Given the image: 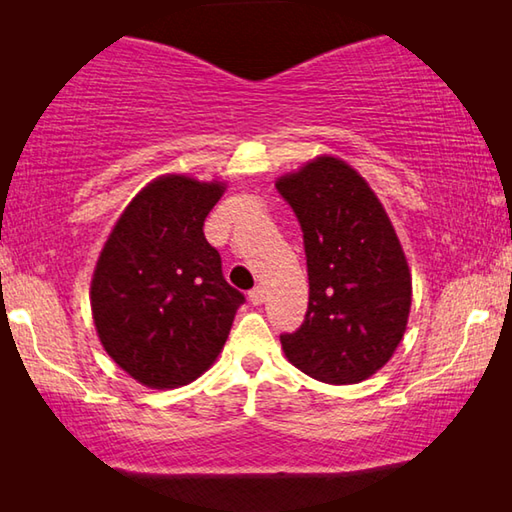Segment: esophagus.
Listing matches in <instances>:
<instances>
[{
	"mask_svg": "<svg viewBox=\"0 0 512 512\" xmlns=\"http://www.w3.org/2000/svg\"><path fill=\"white\" fill-rule=\"evenodd\" d=\"M248 300H250V302H253V305H255V307H259V305H262V302L266 300V291H264L262 287H255L253 291H250V293H248Z\"/></svg>",
	"mask_w": 512,
	"mask_h": 512,
	"instance_id": "1",
	"label": "esophagus"
}]
</instances>
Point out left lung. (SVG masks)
Listing matches in <instances>:
<instances>
[{
	"instance_id": "8db88e82",
	"label": "left lung",
	"mask_w": 512,
	"mask_h": 512,
	"mask_svg": "<svg viewBox=\"0 0 512 512\" xmlns=\"http://www.w3.org/2000/svg\"><path fill=\"white\" fill-rule=\"evenodd\" d=\"M305 237L309 307L282 334L293 366L334 386L359 384L386 366L411 311V268L384 205L361 173L318 155L275 180Z\"/></svg>"
}]
</instances>
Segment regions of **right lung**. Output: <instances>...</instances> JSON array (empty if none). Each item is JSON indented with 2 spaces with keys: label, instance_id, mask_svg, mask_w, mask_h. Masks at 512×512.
<instances>
[{
  "label": "right lung",
  "instance_id": "1",
  "mask_svg": "<svg viewBox=\"0 0 512 512\" xmlns=\"http://www.w3.org/2000/svg\"><path fill=\"white\" fill-rule=\"evenodd\" d=\"M223 192V180L164 173L126 205L99 253L94 327L110 359L146 388H180L210 370L244 302L203 235Z\"/></svg>",
  "mask_w": 512,
  "mask_h": 512
}]
</instances>
